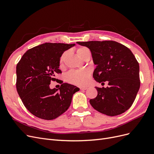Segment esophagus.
Wrapping results in <instances>:
<instances>
[{
	"label": "esophagus",
	"mask_w": 154,
	"mask_h": 154,
	"mask_svg": "<svg viewBox=\"0 0 154 154\" xmlns=\"http://www.w3.org/2000/svg\"><path fill=\"white\" fill-rule=\"evenodd\" d=\"M80 89L81 91H85V90H87V87H80Z\"/></svg>",
	"instance_id": "34e87169"
}]
</instances>
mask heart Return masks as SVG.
<instances>
[{
  "mask_svg": "<svg viewBox=\"0 0 154 154\" xmlns=\"http://www.w3.org/2000/svg\"><path fill=\"white\" fill-rule=\"evenodd\" d=\"M77 53L79 57L83 59L87 55H91V51L86 47H81L77 49ZM70 54L69 51H66L62 53L60 58V67H63L67 58ZM91 72L87 69L72 70L68 72L67 75V80L78 86H85L90 81Z\"/></svg>",
  "mask_w": 154,
  "mask_h": 154,
  "instance_id": "heart-1",
  "label": "heart"
}]
</instances>
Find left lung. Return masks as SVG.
<instances>
[{"mask_svg": "<svg viewBox=\"0 0 154 154\" xmlns=\"http://www.w3.org/2000/svg\"><path fill=\"white\" fill-rule=\"evenodd\" d=\"M76 43L91 51L96 65L93 72L94 80L99 83L109 82L106 88L96 87L97 95L89 101L92 106L109 116L127 111L133 104L140 87L139 63L132 51L112 40Z\"/></svg>", "mask_w": 154, "mask_h": 154, "instance_id": "8db88e82", "label": "left lung"}]
</instances>
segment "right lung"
<instances>
[{
    "mask_svg": "<svg viewBox=\"0 0 154 154\" xmlns=\"http://www.w3.org/2000/svg\"><path fill=\"white\" fill-rule=\"evenodd\" d=\"M74 45L41 44L27 50L17 63V92L26 108L36 117L45 120L58 118L69 109L73 94L80 90L62 80L59 88L49 87L51 81L60 80L55 76L62 73L60 57Z\"/></svg>",
    "mask_w": 154,
    "mask_h": 154,
    "instance_id": "1",
    "label": "right lung"
}]
</instances>
